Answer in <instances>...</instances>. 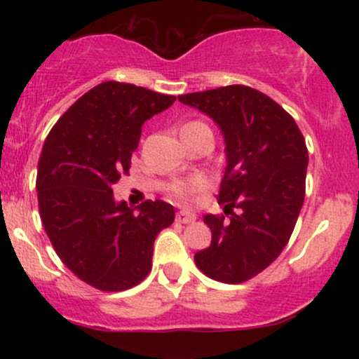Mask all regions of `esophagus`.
I'll use <instances>...</instances> for the list:
<instances>
[{
    "label": "esophagus",
    "mask_w": 359,
    "mask_h": 359,
    "mask_svg": "<svg viewBox=\"0 0 359 359\" xmlns=\"http://www.w3.org/2000/svg\"><path fill=\"white\" fill-rule=\"evenodd\" d=\"M196 219H197L196 214L191 212V211H185V209L177 212V221L184 222V224H189V222H194Z\"/></svg>",
    "instance_id": "34e87169"
}]
</instances>
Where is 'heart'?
Returning <instances> with one entry per match:
<instances>
[{"mask_svg": "<svg viewBox=\"0 0 359 359\" xmlns=\"http://www.w3.org/2000/svg\"><path fill=\"white\" fill-rule=\"evenodd\" d=\"M204 125V123H199V121H191L187 123V125H184L182 128H192V126H201ZM204 189V180L201 179H192V180H179V182H175L172 185V192H174L175 197H179V199L182 201H189L192 199L194 196H196L197 192H201Z\"/></svg>", "mask_w": 359, "mask_h": 359, "instance_id": "1", "label": "heart"}]
</instances>
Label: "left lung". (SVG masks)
I'll return each instance as SVG.
<instances>
[{
    "label": "left lung",
    "instance_id": "obj_1",
    "mask_svg": "<svg viewBox=\"0 0 359 359\" xmlns=\"http://www.w3.org/2000/svg\"><path fill=\"white\" fill-rule=\"evenodd\" d=\"M179 101L216 123L226 151L217 199L231 216L205 214L211 246L194 262L217 282H246L282 253L294 231L306 196V140L282 106L248 86L184 94Z\"/></svg>",
    "mask_w": 359,
    "mask_h": 359
}]
</instances>
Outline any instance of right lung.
Returning <instances> with one entry per match:
<instances>
[{"label": "right lung", "instance_id": "obj_1", "mask_svg": "<svg viewBox=\"0 0 359 359\" xmlns=\"http://www.w3.org/2000/svg\"><path fill=\"white\" fill-rule=\"evenodd\" d=\"M175 97L108 81L79 97L45 140L36 192L43 228L64 265L106 292L135 287L151 269L156 234L174 222V205L130 208L113 185L128 174L147 119Z\"/></svg>", "mask_w": 359, "mask_h": 359}]
</instances>
